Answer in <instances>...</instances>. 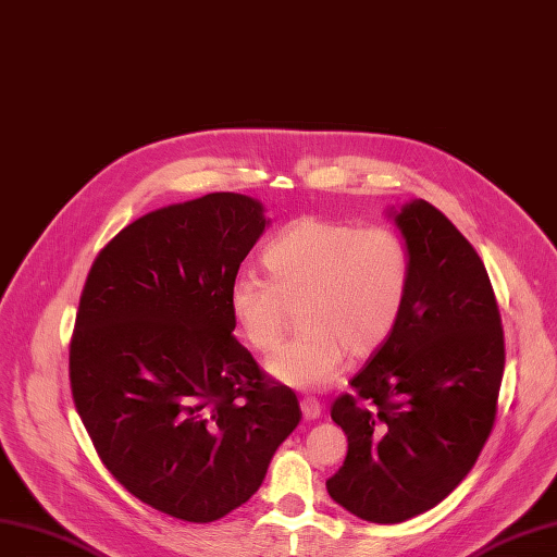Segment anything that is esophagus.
<instances>
[{
    "instance_id": "1",
    "label": "esophagus",
    "mask_w": 557,
    "mask_h": 557,
    "mask_svg": "<svg viewBox=\"0 0 557 557\" xmlns=\"http://www.w3.org/2000/svg\"><path fill=\"white\" fill-rule=\"evenodd\" d=\"M300 409H302V417H305L307 421L319 419V417H321V412H323L321 403H319L317 398H311V396H305V398L300 400Z\"/></svg>"
}]
</instances>
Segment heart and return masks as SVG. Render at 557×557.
Instances as JSON below:
<instances>
[{
    "label": "heart",
    "mask_w": 557,
    "mask_h": 557,
    "mask_svg": "<svg viewBox=\"0 0 557 557\" xmlns=\"http://www.w3.org/2000/svg\"><path fill=\"white\" fill-rule=\"evenodd\" d=\"M269 280L240 275L230 286V313L246 342L271 352L292 309L305 332L288 342L269 371L294 389H323L346 355L382 348L400 323L412 284V255L389 227L298 219L263 248Z\"/></svg>",
    "instance_id": "1"
}]
</instances>
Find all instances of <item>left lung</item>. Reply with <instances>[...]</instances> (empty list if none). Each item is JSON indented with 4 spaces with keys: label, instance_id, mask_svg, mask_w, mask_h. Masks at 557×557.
Instances as JSON below:
<instances>
[{
    "label": "left lung",
    "instance_id": "obj_1",
    "mask_svg": "<svg viewBox=\"0 0 557 557\" xmlns=\"http://www.w3.org/2000/svg\"><path fill=\"white\" fill-rule=\"evenodd\" d=\"M412 255L398 327L332 403L348 455L325 485L371 523L442 503L473 469L496 421L505 367L500 311L485 263L425 200L392 209Z\"/></svg>",
    "mask_w": 557,
    "mask_h": 557
}]
</instances>
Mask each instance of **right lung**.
Segmentation results:
<instances>
[{
    "label": "right lung",
    "instance_id": "obj_1",
    "mask_svg": "<svg viewBox=\"0 0 557 557\" xmlns=\"http://www.w3.org/2000/svg\"><path fill=\"white\" fill-rule=\"evenodd\" d=\"M269 221L240 193L145 213L92 261L70 389L102 465L190 523L244 505L302 419L232 334L230 286Z\"/></svg>",
    "mask_w": 557,
    "mask_h": 557
}]
</instances>
